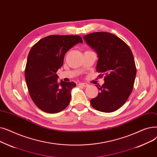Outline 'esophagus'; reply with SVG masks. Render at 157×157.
Here are the masks:
<instances>
[{
    "label": "esophagus",
    "mask_w": 157,
    "mask_h": 157,
    "mask_svg": "<svg viewBox=\"0 0 157 157\" xmlns=\"http://www.w3.org/2000/svg\"><path fill=\"white\" fill-rule=\"evenodd\" d=\"M78 85L80 86H82V87H88L89 86V84H86V83H83V82H80L78 84Z\"/></svg>",
    "instance_id": "1"
}]
</instances>
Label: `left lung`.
I'll return each mask as SVG.
<instances>
[{
    "mask_svg": "<svg viewBox=\"0 0 157 157\" xmlns=\"http://www.w3.org/2000/svg\"><path fill=\"white\" fill-rule=\"evenodd\" d=\"M84 39L98 54L96 71L105 81L97 86L100 92L90 103L97 110L112 113L124 105L132 91L137 70L132 50L121 39L107 32L93 33Z\"/></svg>",
    "mask_w": 157,
    "mask_h": 157,
    "instance_id": "obj_1",
    "label": "left lung"
}]
</instances>
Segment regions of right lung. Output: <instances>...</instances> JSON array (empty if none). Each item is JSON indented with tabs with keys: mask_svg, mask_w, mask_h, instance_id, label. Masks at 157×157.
<instances>
[{
	"mask_svg": "<svg viewBox=\"0 0 157 157\" xmlns=\"http://www.w3.org/2000/svg\"><path fill=\"white\" fill-rule=\"evenodd\" d=\"M82 42L77 35H50L41 39L30 50L25 78L30 96L41 110L55 114L69 105L70 91L76 84L59 82L56 72L63 64L66 52Z\"/></svg>",
	"mask_w": 157,
	"mask_h": 157,
	"instance_id": "add662e5",
	"label": "right lung"
}]
</instances>
